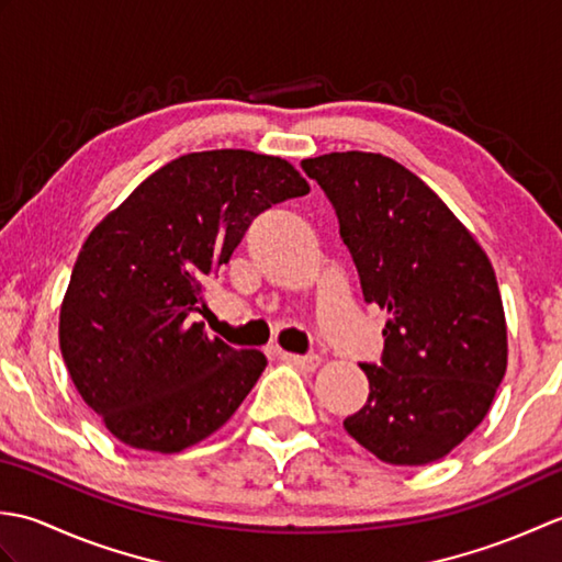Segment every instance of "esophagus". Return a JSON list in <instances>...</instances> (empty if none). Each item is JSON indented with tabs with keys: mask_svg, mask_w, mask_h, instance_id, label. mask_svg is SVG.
<instances>
[{
	"mask_svg": "<svg viewBox=\"0 0 562 562\" xmlns=\"http://www.w3.org/2000/svg\"><path fill=\"white\" fill-rule=\"evenodd\" d=\"M280 357H282V360H288V362L296 364V367H302V369H306V372H314V369H316V367L321 364V357H318V355H314V352H308V355L280 352Z\"/></svg>",
	"mask_w": 562,
	"mask_h": 562,
	"instance_id": "1",
	"label": "esophagus"
}]
</instances>
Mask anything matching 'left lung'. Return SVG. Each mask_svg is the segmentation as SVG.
Instances as JSON below:
<instances>
[{"mask_svg": "<svg viewBox=\"0 0 562 562\" xmlns=\"http://www.w3.org/2000/svg\"><path fill=\"white\" fill-rule=\"evenodd\" d=\"M338 214L340 238L369 304L386 308L381 364L352 439L393 465H425L483 423L507 369V324L495 270L432 188L384 154L304 159Z\"/></svg>", "mask_w": 562, "mask_h": 562, "instance_id": "obj_1", "label": "left lung"}]
</instances>
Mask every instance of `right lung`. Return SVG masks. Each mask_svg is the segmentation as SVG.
<instances>
[{"mask_svg":"<svg viewBox=\"0 0 562 562\" xmlns=\"http://www.w3.org/2000/svg\"><path fill=\"white\" fill-rule=\"evenodd\" d=\"M308 193L290 161L246 149L178 157L83 241L59 308V350L83 403L123 445L176 453L229 420L268 360L210 338L202 280L254 217Z\"/></svg>","mask_w":562,"mask_h":562,"instance_id":"add662e5","label":"right lung"}]
</instances>
